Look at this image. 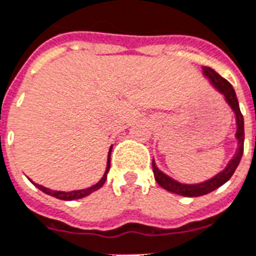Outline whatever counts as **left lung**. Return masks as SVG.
<instances>
[{
  "label": "left lung",
  "instance_id": "1",
  "mask_svg": "<svg viewBox=\"0 0 256 256\" xmlns=\"http://www.w3.org/2000/svg\"><path fill=\"white\" fill-rule=\"evenodd\" d=\"M203 73L204 76L208 78L210 82L212 84L214 88L219 90L224 96L227 104L231 106V110L235 114V118H236V134H235V136L238 138V150L232 159L230 160V163L227 164V167L223 171L214 176L212 179L199 184H183L176 182V180H174L172 178H170V176H167L166 174L160 171L159 168L156 167L155 160H152L154 175H155L156 182H158L160 187H163L164 190H167V191L172 192V194L188 196V198H196V196L210 194V192L215 191L216 188L223 186L227 180H230V178L234 175V172H235V170H236L239 163H240L242 155H243V146H244V120H243V114H242L240 108H239L236 93L234 90L232 85L230 84L226 78H223L219 73H216L214 69L208 68V66H204Z\"/></svg>",
  "mask_w": 256,
  "mask_h": 256
}]
</instances>
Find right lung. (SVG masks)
<instances>
[{"label": "right lung", "instance_id": "add662e5", "mask_svg": "<svg viewBox=\"0 0 256 256\" xmlns=\"http://www.w3.org/2000/svg\"><path fill=\"white\" fill-rule=\"evenodd\" d=\"M110 152H112V146L110 148V154H108V162H106V174H104V176L101 178L100 182H98L97 184H94V186H92V187L85 188V190H77V191L64 192V191H53V190L45 188V187H42V186H40V184L33 183V182H32V183L34 184L36 187L38 188V190H41L42 192L48 194V195L54 196V198H57V199H60V200H74V199H81V198H85V196L90 195L92 192L97 191L98 188L102 187V186H104V183H106V175H108V171H110Z\"/></svg>", "mask_w": 256, "mask_h": 256}]
</instances>
